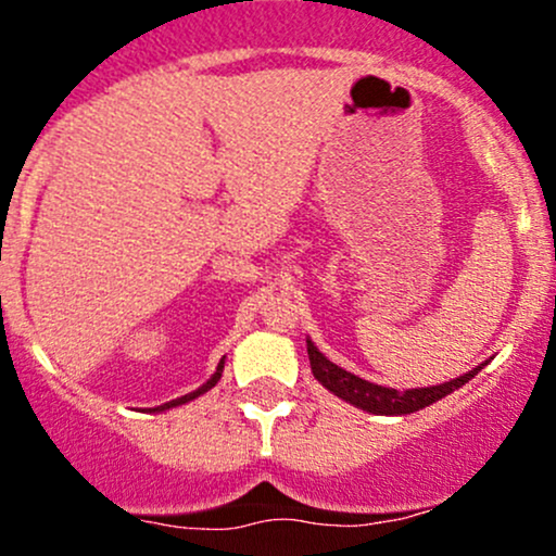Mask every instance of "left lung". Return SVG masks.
Listing matches in <instances>:
<instances>
[{"instance_id":"1","label":"left lung","mask_w":556,"mask_h":556,"mask_svg":"<svg viewBox=\"0 0 556 556\" xmlns=\"http://www.w3.org/2000/svg\"><path fill=\"white\" fill-rule=\"evenodd\" d=\"M305 344H308L311 371H314L318 384L327 387L331 394H337L340 400L350 402V405L371 413V416H410V413L424 410V407H429L437 400L446 397V394H452L455 389L468 384V381L473 379V376L489 363V361L481 363V366H476L473 371L457 376V379H452V381H444V384L418 387V389H405V392H397V389H392V387L374 384V381H366V379H361V376L344 371V368L337 366V363H331L311 340H305Z\"/></svg>"}]
</instances>
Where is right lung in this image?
Returning <instances> with one entry per match:
<instances>
[{"label":"right lung","mask_w":556,"mask_h":556,"mask_svg":"<svg viewBox=\"0 0 556 556\" xmlns=\"http://www.w3.org/2000/svg\"><path fill=\"white\" fill-rule=\"evenodd\" d=\"M222 371H225V358L219 361V366H216V371L212 374V379L206 381V384H201L195 389V392H190V394H182V397H177V400H172V402H164V405H159V407H154V410L151 413H164V410H169V407H177V405H185V402H190V400H195V397H201V394H206L208 389L212 387H216V381L222 379Z\"/></svg>","instance_id":"right-lung-1"}]
</instances>
